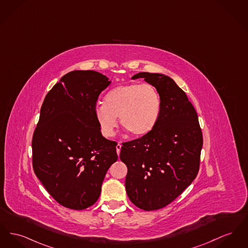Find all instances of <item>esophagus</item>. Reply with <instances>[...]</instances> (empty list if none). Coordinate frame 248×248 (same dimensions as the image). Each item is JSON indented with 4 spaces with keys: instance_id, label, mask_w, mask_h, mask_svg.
<instances>
[{
    "instance_id": "1",
    "label": "esophagus",
    "mask_w": 248,
    "mask_h": 248,
    "mask_svg": "<svg viewBox=\"0 0 248 248\" xmlns=\"http://www.w3.org/2000/svg\"><path fill=\"white\" fill-rule=\"evenodd\" d=\"M121 148H122V145L120 144V143H118L116 145V151L117 154H118V155H120V152H121Z\"/></svg>"
}]
</instances>
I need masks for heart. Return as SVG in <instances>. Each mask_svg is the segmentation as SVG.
Segmentation results:
<instances>
[{"label": "heart", "instance_id": "1", "mask_svg": "<svg viewBox=\"0 0 248 248\" xmlns=\"http://www.w3.org/2000/svg\"><path fill=\"white\" fill-rule=\"evenodd\" d=\"M162 101L156 88L151 84L129 83L111 89L97 105L94 115L106 138L114 135L120 117L123 127L133 136L142 137L152 131L161 114Z\"/></svg>", "mask_w": 248, "mask_h": 248}]
</instances>
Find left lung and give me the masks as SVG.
Masks as SVG:
<instances>
[{
	"label": "left lung",
	"mask_w": 248,
	"mask_h": 248,
	"mask_svg": "<svg viewBox=\"0 0 248 248\" xmlns=\"http://www.w3.org/2000/svg\"><path fill=\"white\" fill-rule=\"evenodd\" d=\"M140 78L158 91L160 117L149 134L123 143L120 159L127 167L132 203L154 211L172 202L197 177L203 139L196 109L173 79L148 72L132 77Z\"/></svg>",
	"instance_id": "1"
}]
</instances>
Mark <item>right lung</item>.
Segmentation results:
<instances>
[{
	"label": "right lung",
	"mask_w": 248,
	"mask_h": 248,
	"mask_svg": "<svg viewBox=\"0 0 248 248\" xmlns=\"http://www.w3.org/2000/svg\"><path fill=\"white\" fill-rule=\"evenodd\" d=\"M110 84L93 70L64 75L47 93L33 132L32 168L59 204L83 210L95 203L115 141L105 139L94 115L99 94Z\"/></svg>",
	"instance_id": "right-lung-1"
}]
</instances>
